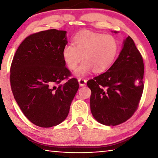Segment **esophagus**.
Segmentation results:
<instances>
[{"label": "esophagus", "mask_w": 158, "mask_h": 158, "mask_svg": "<svg viewBox=\"0 0 158 158\" xmlns=\"http://www.w3.org/2000/svg\"><path fill=\"white\" fill-rule=\"evenodd\" d=\"M78 81H79V84L81 86H84V85H85V83H86V80L83 78H79L78 79Z\"/></svg>", "instance_id": "34e87169"}]
</instances>
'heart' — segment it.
<instances>
[{
  "label": "heart",
  "instance_id": "b5f03b06",
  "mask_svg": "<svg viewBox=\"0 0 158 158\" xmlns=\"http://www.w3.org/2000/svg\"><path fill=\"white\" fill-rule=\"evenodd\" d=\"M118 52L117 40L111 35L82 32L74 37L73 44H68L63 49V58L68 68L74 70L80 60L83 62L75 72L84 76L90 71L100 73L113 64Z\"/></svg>",
  "mask_w": 158,
  "mask_h": 158
}]
</instances>
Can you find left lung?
<instances>
[{
	"mask_svg": "<svg viewBox=\"0 0 158 158\" xmlns=\"http://www.w3.org/2000/svg\"><path fill=\"white\" fill-rule=\"evenodd\" d=\"M143 73L142 56L128 36L111 68L87 82L91 90L90 111L96 121L114 126L132 116L143 93Z\"/></svg>",
	"mask_w": 158,
	"mask_h": 158,
	"instance_id": "8db88e82",
	"label": "left lung"
}]
</instances>
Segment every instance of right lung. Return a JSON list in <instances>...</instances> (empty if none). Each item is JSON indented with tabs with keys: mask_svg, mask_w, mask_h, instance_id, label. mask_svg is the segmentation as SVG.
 <instances>
[{
	"mask_svg": "<svg viewBox=\"0 0 158 158\" xmlns=\"http://www.w3.org/2000/svg\"><path fill=\"white\" fill-rule=\"evenodd\" d=\"M68 43L66 31H43L26 37L19 46L10 67L14 98L32 123L50 127L68 116L79 89L65 67L63 49ZM68 81L64 85L60 82Z\"/></svg>",
	"mask_w": 158,
	"mask_h": 158,
	"instance_id": "right-lung-1",
	"label": "right lung"
}]
</instances>
